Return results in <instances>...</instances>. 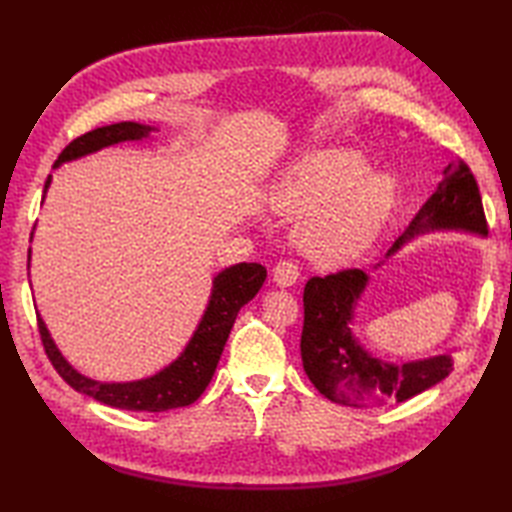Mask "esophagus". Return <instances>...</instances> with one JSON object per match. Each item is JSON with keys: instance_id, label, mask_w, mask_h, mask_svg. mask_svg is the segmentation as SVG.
<instances>
[{"instance_id": "obj_1", "label": "esophagus", "mask_w": 512, "mask_h": 512, "mask_svg": "<svg viewBox=\"0 0 512 512\" xmlns=\"http://www.w3.org/2000/svg\"><path fill=\"white\" fill-rule=\"evenodd\" d=\"M273 277L277 286H295L301 277L299 264L292 262V259H281L273 270Z\"/></svg>"}]
</instances>
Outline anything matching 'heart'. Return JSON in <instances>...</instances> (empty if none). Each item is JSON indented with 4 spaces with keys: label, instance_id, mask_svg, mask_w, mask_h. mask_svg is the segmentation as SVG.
<instances>
[{
    "label": "heart",
    "instance_id": "b5f03b06",
    "mask_svg": "<svg viewBox=\"0 0 512 512\" xmlns=\"http://www.w3.org/2000/svg\"><path fill=\"white\" fill-rule=\"evenodd\" d=\"M367 162L343 149L303 156L279 180L270 202L290 217L308 215L299 242L321 264L361 255L378 235L394 200L391 180L367 173Z\"/></svg>",
    "mask_w": 512,
    "mask_h": 512
}]
</instances>
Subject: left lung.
<instances>
[{
    "mask_svg": "<svg viewBox=\"0 0 512 512\" xmlns=\"http://www.w3.org/2000/svg\"><path fill=\"white\" fill-rule=\"evenodd\" d=\"M427 226L486 233L488 224L480 187L462 158L451 160L442 171L440 187L422 206L407 235H402L391 250ZM365 284L367 275L358 268H343L325 277L308 279L303 290L301 358L312 385L325 398L341 405L367 407L405 402L447 378L453 369V354L389 365L367 356L363 347L356 345L347 321L352 319V306L361 297Z\"/></svg>",
    "mask_w": 512,
    "mask_h": 512,
    "instance_id": "obj_1",
    "label": "left lung"
}]
</instances>
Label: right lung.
Masks as SVG:
<instances>
[{
	"mask_svg": "<svg viewBox=\"0 0 512 512\" xmlns=\"http://www.w3.org/2000/svg\"><path fill=\"white\" fill-rule=\"evenodd\" d=\"M151 132V127L138 123H114L105 125L92 132L74 138L72 143L59 154V162L79 158L92 151L125 143V140H138ZM50 182V180H48ZM46 182V187H48ZM266 279V268L262 264H237L226 268L213 281V295L206 308L204 317L189 341L187 350L182 352L176 363H171L160 374L136 383H96L92 378H85L63 361L57 347H54L50 334L37 314V328L41 336V345L50 358L52 367L72 389L81 391L85 396L103 402L116 409L127 411H167L187 407L202 396L206 385L211 383L215 374L217 361L231 334L233 323L237 319L239 308L253 299Z\"/></svg>",
	"mask_w": 512,
	"mask_h": 512,
	"instance_id": "obj_1",
	"label": "right lung"
}]
</instances>
